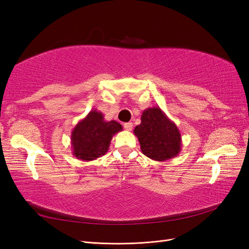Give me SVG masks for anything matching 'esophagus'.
Wrapping results in <instances>:
<instances>
[{
    "instance_id": "1",
    "label": "esophagus",
    "mask_w": 249,
    "mask_h": 249,
    "mask_svg": "<svg viewBox=\"0 0 249 249\" xmlns=\"http://www.w3.org/2000/svg\"><path fill=\"white\" fill-rule=\"evenodd\" d=\"M124 127L126 131H131L133 129V124L132 123H125L124 124Z\"/></svg>"
}]
</instances>
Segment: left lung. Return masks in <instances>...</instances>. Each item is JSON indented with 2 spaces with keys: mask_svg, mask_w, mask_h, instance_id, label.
<instances>
[{
  "mask_svg": "<svg viewBox=\"0 0 249 249\" xmlns=\"http://www.w3.org/2000/svg\"><path fill=\"white\" fill-rule=\"evenodd\" d=\"M143 155L163 162L177 157L182 150V136L177 124L159 108L142 112L141 124L134 129Z\"/></svg>",
  "mask_w": 249,
  "mask_h": 249,
  "instance_id": "obj_1",
  "label": "left lung"
}]
</instances>
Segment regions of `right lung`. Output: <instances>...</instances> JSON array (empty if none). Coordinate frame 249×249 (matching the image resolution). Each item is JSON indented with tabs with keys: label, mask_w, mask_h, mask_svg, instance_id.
<instances>
[{
	"label": "right lung",
	"mask_w": 249,
	"mask_h": 249,
	"mask_svg": "<svg viewBox=\"0 0 249 249\" xmlns=\"http://www.w3.org/2000/svg\"><path fill=\"white\" fill-rule=\"evenodd\" d=\"M123 125L107 122L101 111L91 110L76 124L71 135L72 155L81 161H92L108 152L111 139Z\"/></svg>",
	"instance_id": "obj_1"
}]
</instances>
